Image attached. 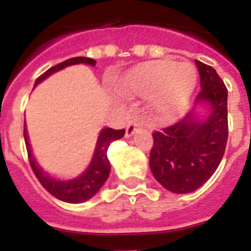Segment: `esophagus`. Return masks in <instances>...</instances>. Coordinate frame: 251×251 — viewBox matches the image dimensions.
Here are the masks:
<instances>
[{
    "instance_id": "obj_1",
    "label": "esophagus",
    "mask_w": 251,
    "mask_h": 251,
    "mask_svg": "<svg viewBox=\"0 0 251 251\" xmlns=\"http://www.w3.org/2000/svg\"><path fill=\"white\" fill-rule=\"evenodd\" d=\"M142 127H143V124H142V122H139V121L129 122V124H127V126H126V134H125V135L127 138H130L134 133H135V131H137L138 129H142Z\"/></svg>"
}]
</instances>
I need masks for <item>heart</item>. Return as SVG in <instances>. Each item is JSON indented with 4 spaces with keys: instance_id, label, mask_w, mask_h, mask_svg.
Here are the masks:
<instances>
[{
    "instance_id": "obj_1",
    "label": "heart",
    "mask_w": 251,
    "mask_h": 251,
    "mask_svg": "<svg viewBox=\"0 0 251 251\" xmlns=\"http://www.w3.org/2000/svg\"><path fill=\"white\" fill-rule=\"evenodd\" d=\"M197 80L198 74L190 62L155 60L130 69L118 80L117 88L127 96H149L153 116L172 121L185 113Z\"/></svg>"
}]
</instances>
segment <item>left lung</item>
Wrapping results in <instances>:
<instances>
[{
    "instance_id": "8db88e82",
    "label": "left lung",
    "mask_w": 251,
    "mask_h": 251,
    "mask_svg": "<svg viewBox=\"0 0 251 251\" xmlns=\"http://www.w3.org/2000/svg\"><path fill=\"white\" fill-rule=\"evenodd\" d=\"M202 91L195 98V108L176 122L155 131L150 152L153 177L167 190L187 194L207 182L219 167L228 141V90L214 68L195 61ZM210 112L201 120L196 106Z\"/></svg>"
}]
</instances>
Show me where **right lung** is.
<instances>
[{"label": "right lung", "instance_id": "add662e5", "mask_svg": "<svg viewBox=\"0 0 251 251\" xmlns=\"http://www.w3.org/2000/svg\"><path fill=\"white\" fill-rule=\"evenodd\" d=\"M76 64H87L91 66L96 65V61L88 57H73L69 60L61 62V64L53 66V68L48 69L47 72L43 73L35 82V86L43 82L45 78H48L49 75H52L53 73L60 72L62 69L72 66V65ZM125 134V129L122 130H114L112 127H105L101 130V133L99 135L98 143H96V149H95L94 157L91 160L90 165L86 169L84 173L76 177V178L68 179V181H61L57 179L52 176L47 175L35 160L32 152H31V147H29L28 135H27V130L23 131L25 141V147H27V153H28V160L31 168H32L33 173L39 179V182L43 185L45 190H48V193L56 197L57 199H60L62 202L68 203H82L86 202L87 199L92 198L99 190L100 187L104 185V182L108 178L110 172V164L106 156V151L110 143L113 141H117L120 138L124 137Z\"/></svg>", "mask_w": 251, "mask_h": 251}]
</instances>
